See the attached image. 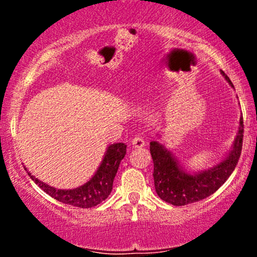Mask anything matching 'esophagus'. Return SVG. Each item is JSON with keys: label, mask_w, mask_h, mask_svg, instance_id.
<instances>
[{"label": "esophagus", "mask_w": 257, "mask_h": 257, "mask_svg": "<svg viewBox=\"0 0 257 257\" xmlns=\"http://www.w3.org/2000/svg\"><path fill=\"white\" fill-rule=\"evenodd\" d=\"M132 145L134 147H144L146 145V141L143 137H135L132 140Z\"/></svg>", "instance_id": "esophagus-1"}]
</instances>
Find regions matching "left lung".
<instances>
[{"label":"left lung","mask_w":257,"mask_h":257,"mask_svg":"<svg viewBox=\"0 0 257 257\" xmlns=\"http://www.w3.org/2000/svg\"><path fill=\"white\" fill-rule=\"evenodd\" d=\"M221 73L233 87L231 79L227 77L225 72L221 71ZM243 117H240L239 131L228 156L217 166L193 174H188L180 168L175 156L162 144L151 141L150 151L153 159V180L159 198L173 205L181 206L199 202L219 190L229 178L239 161L243 146Z\"/></svg>","instance_id":"8db88e82"}]
</instances>
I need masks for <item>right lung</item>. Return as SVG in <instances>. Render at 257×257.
Segmentation results:
<instances>
[{
  "label": "right lung",
  "mask_w": 257,
  "mask_h": 257,
  "mask_svg": "<svg viewBox=\"0 0 257 257\" xmlns=\"http://www.w3.org/2000/svg\"><path fill=\"white\" fill-rule=\"evenodd\" d=\"M125 152L126 145L123 143L112 144L108 146L105 157L93 178L87 184L73 188V190H57V188L40 181L34 175H31L25 167L24 168L28 172V175L35 181V184L40 186V188H42L44 192L54 199L65 203V204L77 206V208H93L110 196L114 176L118 170L120 161L124 158Z\"/></svg>",
  "instance_id": "1"
}]
</instances>
